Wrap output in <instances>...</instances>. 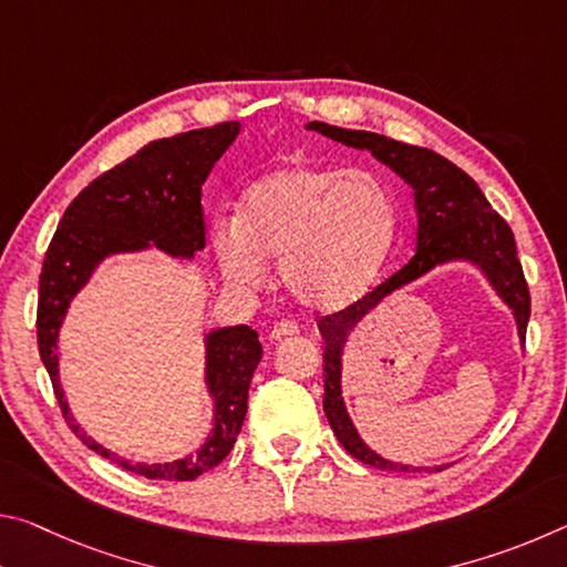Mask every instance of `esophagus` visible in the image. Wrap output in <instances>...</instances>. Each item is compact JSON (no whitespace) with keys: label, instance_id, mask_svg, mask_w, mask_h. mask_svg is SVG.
<instances>
[{"label":"esophagus","instance_id":"1","mask_svg":"<svg viewBox=\"0 0 567 567\" xmlns=\"http://www.w3.org/2000/svg\"><path fill=\"white\" fill-rule=\"evenodd\" d=\"M300 332V324L295 320H280L270 330V340H285V338H292V334Z\"/></svg>","mask_w":567,"mask_h":567}]
</instances>
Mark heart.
Segmentation results:
<instances>
[{
    "mask_svg": "<svg viewBox=\"0 0 567 567\" xmlns=\"http://www.w3.org/2000/svg\"><path fill=\"white\" fill-rule=\"evenodd\" d=\"M398 223V199L375 172L292 165L247 189L237 223L215 227L213 252L225 280L243 290H260L265 265H280L297 305L334 312L375 280Z\"/></svg>",
    "mask_w": 567,
    "mask_h": 567,
    "instance_id": "obj_1",
    "label": "heart"
}]
</instances>
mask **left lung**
<instances>
[{"mask_svg":"<svg viewBox=\"0 0 567 567\" xmlns=\"http://www.w3.org/2000/svg\"><path fill=\"white\" fill-rule=\"evenodd\" d=\"M310 130H318L330 140H338L348 147L370 150L380 162H385L398 175L410 182L415 189V207H417V245L415 257L398 270L385 282H380L375 290L362 295L360 300L338 310L332 315L318 318V328L322 332V370H324V398L322 408L332 433L338 435L342 447L360 463L378 467V470H400V473H420L427 467H410L395 465L382 460L380 455L362 443L360 435L354 433L352 422L344 410L340 395V350L354 324H358L364 312H370L382 297L390 295L398 287L408 285L415 277L425 275L430 267L437 262L465 257L483 267L487 280L501 292L503 300L513 307L517 330L525 342L527 320H530V290H527L523 265L517 260L513 229L507 227L505 219L495 213L487 203L477 182L460 169L453 162L445 159L437 152L427 147H415L398 142L385 134L375 132H358L332 127L324 122H310ZM443 470V467H435Z\"/></svg>","mask_w":567,"mask_h":567,"instance_id":"8db88e82","label":"left lung"}]
</instances>
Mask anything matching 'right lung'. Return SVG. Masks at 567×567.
<instances>
[{"mask_svg":"<svg viewBox=\"0 0 567 567\" xmlns=\"http://www.w3.org/2000/svg\"><path fill=\"white\" fill-rule=\"evenodd\" d=\"M239 124L192 130L150 142L137 155L92 179L66 207L47 247L37 302V344L50 372L62 417L84 445L122 470L150 480H195L223 463L243 430L247 390L262 344L247 324L217 330L207 338V385L215 398V427L197 455L169 465H132L84 433L70 415L56 378V334L74 292L87 282L102 257L124 249L159 245L172 255H195L205 247L203 182L233 145Z\"/></svg>","mask_w":567,"mask_h":567,"instance_id":"right-lung-1","label":"right lung"}]
</instances>
